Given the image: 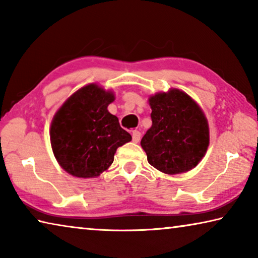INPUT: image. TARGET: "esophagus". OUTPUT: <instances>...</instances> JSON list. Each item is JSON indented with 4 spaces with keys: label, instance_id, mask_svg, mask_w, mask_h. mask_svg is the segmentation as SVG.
<instances>
[{
    "label": "esophagus",
    "instance_id": "obj_1",
    "mask_svg": "<svg viewBox=\"0 0 258 258\" xmlns=\"http://www.w3.org/2000/svg\"><path fill=\"white\" fill-rule=\"evenodd\" d=\"M140 139H141V133L139 132L138 130H134L132 132V140L134 143H138L140 141Z\"/></svg>",
    "mask_w": 258,
    "mask_h": 258
}]
</instances>
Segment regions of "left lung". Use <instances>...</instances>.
Wrapping results in <instances>:
<instances>
[{
    "instance_id": "obj_1",
    "label": "left lung",
    "mask_w": 258,
    "mask_h": 258,
    "mask_svg": "<svg viewBox=\"0 0 258 258\" xmlns=\"http://www.w3.org/2000/svg\"><path fill=\"white\" fill-rule=\"evenodd\" d=\"M151 127L141 140L149 164L165 174L195 168L209 145V127L197 102L172 89L149 98Z\"/></svg>"
}]
</instances>
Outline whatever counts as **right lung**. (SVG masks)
Returning <instances> with one entry per match:
<instances>
[{
  "mask_svg": "<svg viewBox=\"0 0 258 258\" xmlns=\"http://www.w3.org/2000/svg\"><path fill=\"white\" fill-rule=\"evenodd\" d=\"M113 100L111 91L89 84L55 112L50 127L51 147L59 165L71 175L99 176L112 164L117 148L132 140L108 111Z\"/></svg>",
  "mask_w": 258,
  "mask_h": 258,
  "instance_id": "right-lung-1",
  "label": "right lung"
}]
</instances>
